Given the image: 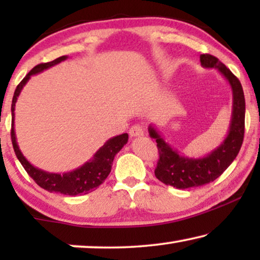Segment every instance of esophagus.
<instances>
[{"mask_svg":"<svg viewBox=\"0 0 260 260\" xmlns=\"http://www.w3.org/2000/svg\"><path fill=\"white\" fill-rule=\"evenodd\" d=\"M129 134L131 137H141L144 135V129L141 125H134L129 130Z\"/></svg>","mask_w":260,"mask_h":260,"instance_id":"1","label":"esophagus"}]
</instances>
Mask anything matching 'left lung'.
I'll return each mask as SVG.
<instances>
[{"instance_id": "1", "label": "left lung", "mask_w": 260, "mask_h": 260, "mask_svg": "<svg viewBox=\"0 0 260 260\" xmlns=\"http://www.w3.org/2000/svg\"><path fill=\"white\" fill-rule=\"evenodd\" d=\"M200 62L205 69L218 70L232 88V117L229 134L222 143L204 157H187L170 147L154 126L148 129L150 137L156 140L159 154L155 176L161 182L179 189L200 187L218 179L237 157L244 140L245 97L239 79L211 54H201Z\"/></svg>"}]
</instances>
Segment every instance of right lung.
I'll use <instances>...</instances> for the list:
<instances>
[{"label":"right lung","mask_w":260,"mask_h":260,"mask_svg":"<svg viewBox=\"0 0 260 260\" xmlns=\"http://www.w3.org/2000/svg\"><path fill=\"white\" fill-rule=\"evenodd\" d=\"M69 56L62 55L60 58L53 60V61L39 63L23 78L22 81L17 85L15 92H14V97L12 102V142L13 148L15 151L16 157L19 159L21 165L24 168V170L28 173L31 179L37 182L41 188H44L47 191L51 193H60L63 195H78V194H87L90 191L97 189L101 184L104 182L106 177L109 176L110 172L112 168L113 158L117 152L120 151L124 145L127 143L129 140V135L122 134L118 136H115L110 138L104 143L102 148H99L97 152L93 155L90 161L84 163L79 168L72 170L69 173L62 174H55V173H48L45 170L39 169L34 167L29 161L24 157L22 152H21L19 145L16 142V135L15 129H14V117H15V104L17 102V97H19L21 91L27 81L30 79L31 76L42 72V71L49 69V67L56 65V63L63 61Z\"/></svg>","instance_id":"1"}]
</instances>
